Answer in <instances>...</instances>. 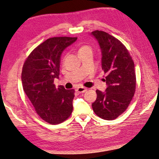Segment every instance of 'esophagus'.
Returning a JSON list of instances; mask_svg holds the SVG:
<instances>
[{
	"label": "esophagus",
	"mask_w": 159,
	"mask_h": 159,
	"mask_svg": "<svg viewBox=\"0 0 159 159\" xmlns=\"http://www.w3.org/2000/svg\"><path fill=\"white\" fill-rule=\"evenodd\" d=\"M87 88H85L84 87H79L77 88L76 91L77 92H79V93H84V92H87Z\"/></svg>",
	"instance_id": "esophagus-1"
}]
</instances>
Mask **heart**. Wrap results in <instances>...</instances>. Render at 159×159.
Segmentation results:
<instances>
[{"label": "heart", "mask_w": 159, "mask_h": 159, "mask_svg": "<svg viewBox=\"0 0 159 159\" xmlns=\"http://www.w3.org/2000/svg\"><path fill=\"white\" fill-rule=\"evenodd\" d=\"M85 50H91V49H90V47H89V46H88V45H83V46H82L81 48H80L79 52H81V51Z\"/></svg>", "instance_id": "obj_1"}]
</instances>
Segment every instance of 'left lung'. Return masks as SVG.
<instances>
[{"mask_svg":"<svg viewBox=\"0 0 159 159\" xmlns=\"http://www.w3.org/2000/svg\"><path fill=\"white\" fill-rule=\"evenodd\" d=\"M91 35L96 39L102 53V68L106 77L104 92L96 90L97 99L92 104L100 118L113 120L126 110L135 92L134 63L129 51L118 39L103 31Z\"/></svg>","mask_w":159,"mask_h":159,"instance_id":"1","label":"left lung"}]
</instances>
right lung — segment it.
Wrapping results in <instances>:
<instances>
[{
	"label": "right lung",
	"mask_w": 159,
	"mask_h": 159,
	"mask_svg": "<svg viewBox=\"0 0 159 159\" xmlns=\"http://www.w3.org/2000/svg\"><path fill=\"white\" fill-rule=\"evenodd\" d=\"M77 38H49L34 49L24 63L21 74L23 90L41 119L50 124L66 120L73 110L74 89L56 88L61 56Z\"/></svg>",
	"instance_id": "1"
}]
</instances>
